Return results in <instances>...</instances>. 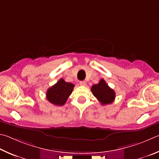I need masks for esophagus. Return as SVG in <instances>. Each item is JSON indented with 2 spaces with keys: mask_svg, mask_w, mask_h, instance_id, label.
I'll return each mask as SVG.
<instances>
[{
  "mask_svg": "<svg viewBox=\"0 0 159 159\" xmlns=\"http://www.w3.org/2000/svg\"><path fill=\"white\" fill-rule=\"evenodd\" d=\"M80 84L81 86H85L86 85V82L85 81H80Z\"/></svg>",
  "mask_w": 159,
  "mask_h": 159,
  "instance_id": "esophagus-1",
  "label": "esophagus"
}]
</instances>
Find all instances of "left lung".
Returning a JSON list of instances; mask_svg holds the SVG:
<instances>
[{
	"mask_svg": "<svg viewBox=\"0 0 159 159\" xmlns=\"http://www.w3.org/2000/svg\"><path fill=\"white\" fill-rule=\"evenodd\" d=\"M91 92L101 102L102 105L111 104L115 99V92L107 84L103 79L100 80L98 84L93 85Z\"/></svg>",
	"mask_w": 159,
	"mask_h": 159,
	"instance_id": "1",
	"label": "left lung"
}]
</instances>
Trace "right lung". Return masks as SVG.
<instances>
[{
  "label": "right lung",
  "mask_w": 159,
  "mask_h": 159,
  "mask_svg": "<svg viewBox=\"0 0 159 159\" xmlns=\"http://www.w3.org/2000/svg\"><path fill=\"white\" fill-rule=\"evenodd\" d=\"M73 88V84L66 82L63 79H60L54 86L48 89L46 95L47 99L52 104L61 106L66 103Z\"/></svg>",
  "instance_id": "obj_1"
}]
</instances>
